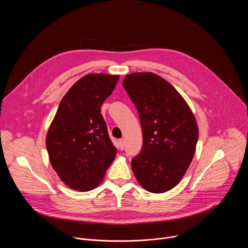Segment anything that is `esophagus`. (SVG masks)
<instances>
[{
  "label": "esophagus",
  "mask_w": 248,
  "mask_h": 248,
  "mask_svg": "<svg viewBox=\"0 0 248 248\" xmlns=\"http://www.w3.org/2000/svg\"><path fill=\"white\" fill-rule=\"evenodd\" d=\"M119 144H120V149H121V150H124V139H121V140L119 141Z\"/></svg>",
  "instance_id": "obj_1"
}]
</instances>
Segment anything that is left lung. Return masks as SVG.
I'll use <instances>...</instances> for the list:
<instances>
[{"label": "left lung", "instance_id": "8db88e82", "mask_svg": "<svg viewBox=\"0 0 248 248\" xmlns=\"http://www.w3.org/2000/svg\"><path fill=\"white\" fill-rule=\"evenodd\" d=\"M123 86L143 134L142 148L131 161L135 178L150 192H166L180 183L192 161L198 140L195 118L182 95L155 74L128 75Z\"/></svg>", "mask_w": 248, "mask_h": 248}]
</instances>
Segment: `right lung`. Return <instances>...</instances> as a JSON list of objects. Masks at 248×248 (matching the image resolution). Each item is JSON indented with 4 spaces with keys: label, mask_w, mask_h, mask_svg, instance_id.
I'll list each match as a JSON object with an SVG mask.
<instances>
[{
    "label": "right lung",
    "mask_w": 248,
    "mask_h": 248,
    "mask_svg": "<svg viewBox=\"0 0 248 248\" xmlns=\"http://www.w3.org/2000/svg\"><path fill=\"white\" fill-rule=\"evenodd\" d=\"M119 79V76L87 75L59 105L46 147L53 169L73 189L89 191L98 186L117 155L100 112Z\"/></svg>",
    "instance_id": "right-lung-1"
}]
</instances>
